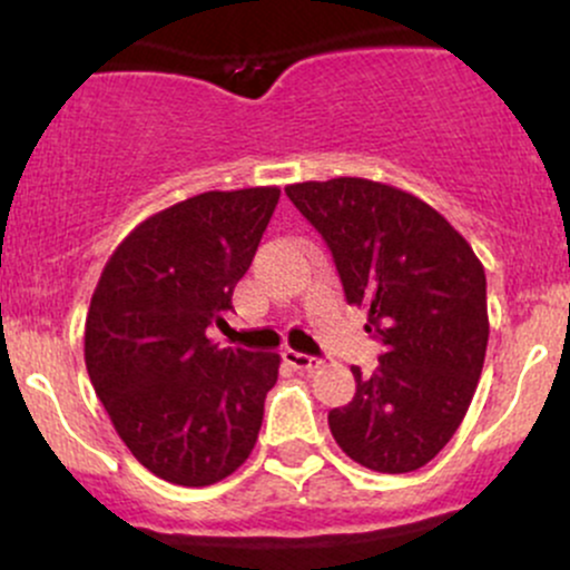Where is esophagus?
<instances>
[{"label":"esophagus","mask_w":570,"mask_h":570,"mask_svg":"<svg viewBox=\"0 0 570 570\" xmlns=\"http://www.w3.org/2000/svg\"><path fill=\"white\" fill-rule=\"evenodd\" d=\"M284 358H286V364H292L294 370H303V372H316L318 367H322V358L307 356V353H299L292 348L284 351Z\"/></svg>","instance_id":"34e87169"}]
</instances>
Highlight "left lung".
Masks as SVG:
<instances>
[{
  "label": "left lung",
  "mask_w": 570,
  "mask_h": 570,
  "mask_svg": "<svg viewBox=\"0 0 570 570\" xmlns=\"http://www.w3.org/2000/svg\"><path fill=\"white\" fill-rule=\"evenodd\" d=\"M286 195L324 235L345 299L385 345L356 394L330 412L343 453L372 472L407 474L453 440L488 351L485 267L426 200L383 181L337 176Z\"/></svg>",
  "instance_id": "left-lung-1"
}]
</instances>
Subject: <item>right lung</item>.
Listing matches in <instances>:
<instances>
[{"label":"right lung","instance_id":"right-lung-1","mask_svg":"<svg viewBox=\"0 0 570 570\" xmlns=\"http://www.w3.org/2000/svg\"><path fill=\"white\" fill-rule=\"evenodd\" d=\"M278 195L212 189L163 208L122 238L90 297L96 396L136 461L174 485H214L257 444L281 356L222 348L208 326L233 311Z\"/></svg>","mask_w":570,"mask_h":570}]
</instances>
